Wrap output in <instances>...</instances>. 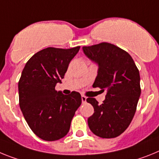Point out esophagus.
Returning <instances> with one entry per match:
<instances>
[{"instance_id":"esophagus-1","label":"esophagus","mask_w":159,"mask_h":159,"mask_svg":"<svg viewBox=\"0 0 159 159\" xmlns=\"http://www.w3.org/2000/svg\"><path fill=\"white\" fill-rule=\"evenodd\" d=\"M81 102H82V103L86 102V98L85 96H81Z\"/></svg>"}]
</instances>
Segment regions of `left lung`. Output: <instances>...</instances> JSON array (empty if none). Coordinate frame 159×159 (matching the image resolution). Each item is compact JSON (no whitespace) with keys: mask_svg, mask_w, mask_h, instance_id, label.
<instances>
[{"mask_svg":"<svg viewBox=\"0 0 159 159\" xmlns=\"http://www.w3.org/2000/svg\"><path fill=\"white\" fill-rule=\"evenodd\" d=\"M82 49L98 65L93 87L107 89L102 104L93 98L86 99L94 109L88 125L100 138L118 137L127 129L136 111L141 94L139 70L130 55L113 44L102 42Z\"/></svg>","mask_w":159,"mask_h":159,"instance_id":"1","label":"left lung"}]
</instances>
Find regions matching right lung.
<instances>
[{"label":"right lung","instance_id":"1","mask_svg":"<svg viewBox=\"0 0 159 159\" xmlns=\"http://www.w3.org/2000/svg\"><path fill=\"white\" fill-rule=\"evenodd\" d=\"M79 49L80 46L49 47L35 53L22 70L18 82L20 108L30 129L45 141L65 137L81 104L78 92L65 95L55 89Z\"/></svg>","mask_w":159,"mask_h":159}]
</instances>
